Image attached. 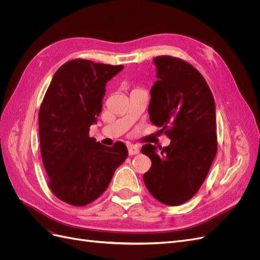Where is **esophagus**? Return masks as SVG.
I'll return each instance as SVG.
<instances>
[{
    "label": "esophagus",
    "instance_id": "34e87169",
    "mask_svg": "<svg viewBox=\"0 0 260 260\" xmlns=\"http://www.w3.org/2000/svg\"><path fill=\"white\" fill-rule=\"evenodd\" d=\"M128 152H129V155H137V154L140 153V149L137 145L129 144L128 145Z\"/></svg>",
    "mask_w": 260,
    "mask_h": 260
}]
</instances>
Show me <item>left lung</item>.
<instances>
[{
  "label": "left lung",
  "instance_id": "left-lung-1",
  "mask_svg": "<svg viewBox=\"0 0 260 260\" xmlns=\"http://www.w3.org/2000/svg\"><path fill=\"white\" fill-rule=\"evenodd\" d=\"M153 60L158 80L151 89L149 119L171 142L160 152L143 145L141 152L152 160L143 180L157 201L178 206L198 193L215 159V101L206 80L187 61L168 55Z\"/></svg>",
  "mask_w": 260,
  "mask_h": 260
}]
</instances>
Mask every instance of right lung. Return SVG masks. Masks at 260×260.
<instances>
[{"label":"right lung","mask_w":260,"mask_h":260,"mask_svg":"<svg viewBox=\"0 0 260 260\" xmlns=\"http://www.w3.org/2000/svg\"><path fill=\"white\" fill-rule=\"evenodd\" d=\"M122 65L77 58L61 65L39 112V136L49 187L60 201L81 207L99 199L128 156L122 142L112 147L90 138L102 112L107 81Z\"/></svg>","instance_id":"right-lung-1"}]
</instances>
